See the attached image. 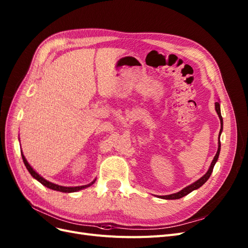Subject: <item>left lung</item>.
Returning <instances> with one entry per match:
<instances>
[{
	"mask_svg": "<svg viewBox=\"0 0 248 248\" xmlns=\"http://www.w3.org/2000/svg\"><path fill=\"white\" fill-rule=\"evenodd\" d=\"M216 110L217 113L218 115V118L220 120V130H219V133H218V146H217V152L216 154L215 158H213L211 164L207 170V172L204 174L202 177H200L199 179H197L195 183L191 184L190 186H186V187H184L183 190H181L177 193H174V194H170V195H165V196H158L159 198L161 199H166V200H175V199H179V198H183L185 197L186 195L190 194L191 192H193L194 190H197L199 189L200 186H202L204 184H205L207 182V179L210 177L211 173H212V170H213V167H215L216 163L217 162V159H218V156H219V152H220V140H219V136L221 134V132H223V118H221V114H220V106H219V101H217L216 102Z\"/></svg>",
	"mask_w": 248,
	"mask_h": 248,
	"instance_id": "obj_1",
	"label": "left lung"
}]
</instances>
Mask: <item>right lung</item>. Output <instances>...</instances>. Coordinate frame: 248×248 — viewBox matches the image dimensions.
I'll return each mask as SVG.
<instances>
[{"label":"right lung","instance_id":"right-lung-1","mask_svg":"<svg viewBox=\"0 0 248 248\" xmlns=\"http://www.w3.org/2000/svg\"><path fill=\"white\" fill-rule=\"evenodd\" d=\"M21 156H22L23 163H24L25 167H27V169L29 170V172L31 173V175L33 178H35V179H37V181H38L39 183H41L43 186H45L49 187V189H51V190L58 191V192H62V193H74V192H78V191L83 190V189H86V187L92 186L93 184L95 183V181H96V178H95V179H93V181H92L90 184L85 185V186H59V185H56V184H53V183H51V182L47 181V179H45L44 177L41 176L37 171H35V170H33V168L30 165L29 162L27 161V159H25V157H24L22 152H21Z\"/></svg>","mask_w":248,"mask_h":248}]
</instances>
